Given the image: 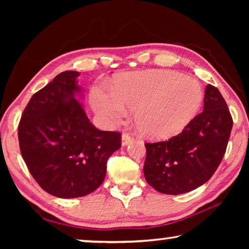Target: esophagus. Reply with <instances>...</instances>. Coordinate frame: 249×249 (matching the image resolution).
<instances>
[{
    "mask_svg": "<svg viewBox=\"0 0 249 249\" xmlns=\"http://www.w3.org/2000/svg\"><path fill=\"white\" fill-rule=\"evenodd\" d=\"M133 141H134L133 136H132V135H129L128 133H124L123 135H122V145H123V146L129 145Z\"/></svg>",
    "mask_w": 249,
    "mask_h": 249,
    "instance_id": "obj_1",
    "label": "esophagus"
}]
</instances>
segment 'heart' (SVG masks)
<instances>
[{
    "label": "heart",
    "mask_w": 249,
    "mask_h": 249,
    "mask_svg": "<svg viewBox=\"0 0 249 249\" xmlns=\"http://www.w3.org/2000/svg\"><path fill=\"white\" fill-rule=\"evenodd\" d=\"M91 101L107 119H122L126 107L136 109L135 121L141 132L153 140H166L195 119L203 90L196 80L176 71L155 70L124 75L113 86L112 95L95 89Z\"/></svg>",
    "instance_id": "obj_1"
}]
</instances>
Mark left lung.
Returning <instances> with one entry per match:
<instances>
[{"instance_id": "8db88e82", "label": "left lung", "mask_w": 249, "mask_h": 249, "mask_svg": "<svg viewBox=\"0 0 249 249\" xmlns=\"http://www.w3.org/2000/svg\"><path fill=\"white\" fill-rule=\"evenodd\" d=\"M233 127L221 92L208 84L203 112L169 141L146 142L145 179L158 192L181 195L209 181L220 166Z\"/></svg>"}]
</instances>
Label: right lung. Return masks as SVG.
Segmentation results:
<instances>
[{
    "instance_id": "add662e5",
    "label": "right lung",
    "mask_w": 249,
    "mask_h": 249,
    "mask_svg": "<svg viewBox=\"0 0 249 249\" xmlns=\"http://www.w3.org/2000/svg\"><path fill=\"white\" fill-rule=\"evenodd\" d=\"M77 71H64L36 92L18 125L20 154L33 178L49 195H90L104 181L107 162L121 134L95 128L75 94Z\"/></svg>"
}]
</instances>
